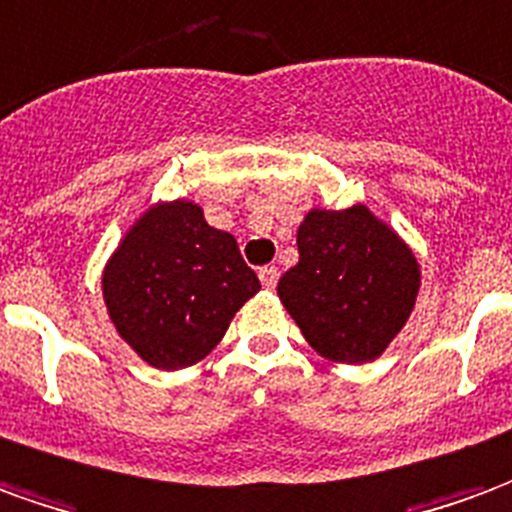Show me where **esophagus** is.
<instances>
[{
    "mask_svg": "<svg viewBox=\"0 0 512 512\" xmlns=\"http://www.w3.org/2000/svg\"><path fill=\"white\" fill-rule=\"evenodd\" d=\"M259 278L261 283H264V289H275V283H278V278H281V272H278V267L267 264V267H261L259 270Z\"/></svg>",
    "mask_w": 512,
    "mask_h": 512,
    "instance_id": "1",
    "label": "esophagus"
}]
</instances>
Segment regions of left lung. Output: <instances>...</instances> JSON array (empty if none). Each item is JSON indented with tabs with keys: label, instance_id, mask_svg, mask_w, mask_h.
Wrapping results in <instances>:
<instances>
[{
	"label": "left lung",
	"instance_id": "8db88e82",
	"mask_svg": "<svg viewBox=\"0 0 512 512\" xmlns=\"http://www.w3.org/2000/svg\"><path fill=\"white\" fill-rule=\"evenodd\" d=\"M300 261L278 297L313 349L335 363H368L387 349L420 289L417 259L365 207L313 210L297 231Z\"/></svg>",
	"mask_w": 512,
	"mask_h": 512
}]
</instances>
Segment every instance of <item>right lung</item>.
Returning <instances> with one entry per match:
<instances>
[{"mask_svg": "<svg viewBox=\"0 0 512 512\" xmlns=\"http://www.w3.org/2000/svg\"><path fill=\"white\" fill-rule=\"evenodd\" d=\"M229 231L212 229L190 201L160 204L130 229L103 275L119 335L163 371L199 363L242 302L259 292Z\"/></svg>", "mask_w": 512, "mask_h": 512, "instance_id": "obj_1", "label": "right lung"}]
</instances>
